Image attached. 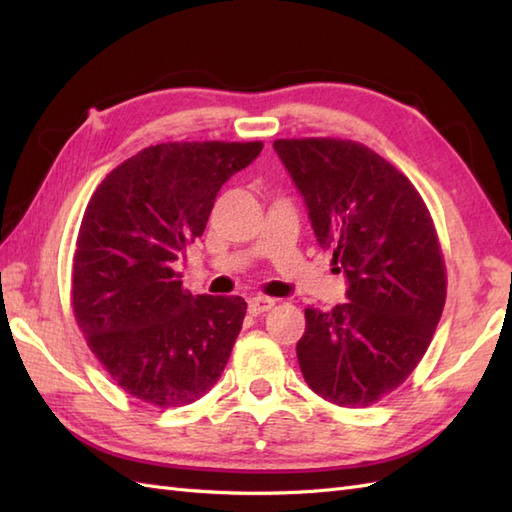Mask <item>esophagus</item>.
Wrapping results in <instances>:
<instances>
[{
  "label": "esophagus",
  "mask_w": 512,
  "mask_h": 512,
  "mask_svg": "<svg viewBox=\"0 0 512 512\" xmlns=\"http://www.w3.org/2000/svg\"><path fill=\"white\" fill-rule=\"evenodd\" d=\"M273 308H275V299L270 297H253L248 301V312L253 314V317H259V314H264Z\"/></svg>",
  "instance_id": "esophagus-1"
}]
</instances>
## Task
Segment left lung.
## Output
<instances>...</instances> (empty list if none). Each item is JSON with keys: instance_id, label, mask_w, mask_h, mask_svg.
I'll list each match as a JSON object with an SVG mask.
<instances>
[{"instance_id": "left-lung-1", "label": "left lung", "mask_w": 512, "mask_h": 512, "mask_svg": "<svg viewBox=\"0 0 512 512\" xmlns=\"http://www.w3.org/2000/svg\"><path fill=\"white\" fill-rule=\"evenodd\" d=\"M323 248L343 270L347 303L306 308L297 343L314 394L339 407H369L422 361L447 301V268L433 217L405 173L343 138H279Z\"/></svg>"}]
</instances>
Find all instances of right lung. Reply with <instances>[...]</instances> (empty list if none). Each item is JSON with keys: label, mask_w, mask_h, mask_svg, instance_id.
Instances as JSON below:
<instances>
[{"label": "right lung", "mask_w": 512, "mask_h": 512, "mask_svg": "<svg viewBox=\"0 0 512 512\" xmlns=\"http://www.w3.org/2000/svg\"><path fill=\"white\" fill-rule=\"evenodd\" d=\"M262 147L151 145L107 173L83 213L72 257L74 319L114 383L147 405H191L224 372L246 301L191 295L173 262L204 233L222 184Z\"/></svg>", "instance_id": "right-lung-1"}]
</instances>
